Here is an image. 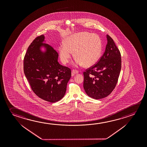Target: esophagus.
I'll return each mask as SVG.
<instances>
[{
  "label": "esophagus",
  "mask_w": 147,
  "mask_h": 147,
  "mask_svg": "<svg viewBox=\"0 0 147 147\" xmlns=\"http://www.w3.org/2000/svg\"><path fill=\"white\" fill-rule=\"evenodd\" d=\"M79 73V71H77V70H73L72 71V75H74L75 74H78Z\"/></svg>",
  "instance_id": "1"
}]
</instances>
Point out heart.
<instances>
[{
	"label": "heart",
	"instance_id": "heart-1",
	"mask_svg": "<svg viewBox=\"0 0 147 147\" xmlns=\"http://www.w3.org/2000/svg\"><path fill=\"white\" fill-rule=\"evenodd\" d=\"M102 51L99 36L86 32L75 33L65 39L59 48L60 59L63 64L70 61L74 52L75 65L91 67L98 61Z\"/></svg>",
	"mask_w": 147,
	"mask_h": 147
}]
</instances>
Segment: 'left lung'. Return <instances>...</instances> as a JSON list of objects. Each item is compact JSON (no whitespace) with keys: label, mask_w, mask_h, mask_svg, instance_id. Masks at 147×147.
<instances>
[{"label":"left lung","mask_w":147,"mask_h":147,"mask_svg":"<svg viewBox=\"0 0 147 147\" xmlns=\"http://www.w3.org/2000/svg\"><path fill=\"white\" fill-rule=\"evenodd\" d=\"M105 51L98 61L84 72V88L89 96L103 98L111 94L118 82L121 67L120 52L109 35Z\"/></svg>","instance_id":"obj_1"}]
</instances>
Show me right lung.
<instances>
[{"label":"right lung","mask_w":147,"mask_h":147,"mask_svg":"<svg viewBox=\"0 0 147 147\" xmlns=\"http://www.w3.org/2000/svg\"><path fill=\"white\" fill-rule=\"evenodd\" d=\"M44 39L43 35L37 36L29 46L24 71L34 93L46 101L55 102L65 96L71 70L59 63L58 53L52 46L42 43ZM42 45L47 49L45 53L40 50Z\"/></svg>","instance_id":"right-lung-1"}]
</instances>
